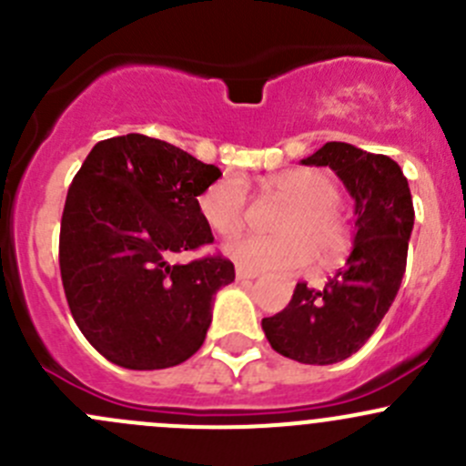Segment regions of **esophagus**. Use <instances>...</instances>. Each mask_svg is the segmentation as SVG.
I'll use <instances>...</instances> for the list:
<instances>
[{"mask_svg":"<svg viewBox=\"0 0 466 466\" xmlns=\"http://www.w3.org/2000/svg\"><path fill=\"white\" fill-rule=\"evenodd\" d=\"M255 277H259V272H257V270H250V268H243V266H237V279H238V281H246V279H255Z\"/></svg>","mask_w":466,"mask_h":466,"instance_id":"obj_1","label":"esophagus"}]
</instances>
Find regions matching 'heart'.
I'll list each match as a JSON object with an SVG mask.
<instances>
[{
	"mask_svg": "<svg viewBox=\"0 0 466 466\" xmlns=\"http://www.w3.org/2000/svg\"><path fill=\"white\" fill-rule=\"evenodd\" d=\"M266 191L289 207L275 223L277 238L246 237L225 248L228 257L250 270L304 268L313 259V248L324 261L336 259L350 248V228L338 209V189L329 176L313 168L277 173L268 177ZM200 216L214 234L234 238L246 228V185L238 177L211 182L198 198Z\"/></svg>",
	"mask_w": 466,
	"mask_h": 466,
	"instance_id": "b5f03b06",
	"label": "heart"
}]
</instances>
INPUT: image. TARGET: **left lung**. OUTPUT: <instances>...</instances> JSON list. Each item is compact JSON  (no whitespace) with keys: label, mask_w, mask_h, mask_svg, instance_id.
<instances>
[{"label":"left lung","mask_w":466,"mask_h":466,"mask_svg":"<svg viewBox=\"0 0 466 466\" xmlns=\"http://www.w3.org/2000/svg\"><path fill=\"white\" fill-rule=\"evenodd\" d=\"M302 164L336 171L354 198V250L322 290L299 281L289 307L263 318L261 327L277 354L331 365L368 342L397 298L415 209L406 176L388 155L327 142Z\"/></svg>","instance_id":"left-lung-1"}]
</instances>
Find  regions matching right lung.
Listing matches in <instances>:
<instances>
[{"mask_svg":"<svg viewBox=\"0 0 466 466\" xmlns=\"http://www.w3.org/2000/svg\"><path fill=\"white\" fill-rule=\"evenodd\" d=\"M218 167L162 139H103L74 176L60 220V277L89 345L128 370H164L200 350L234 263L173 255L214 241L198 196Z\"/></svg>","mask_w":466,"mask_h":466,"instance_id":"obj_1","label":"right lung"}]
</instances>
